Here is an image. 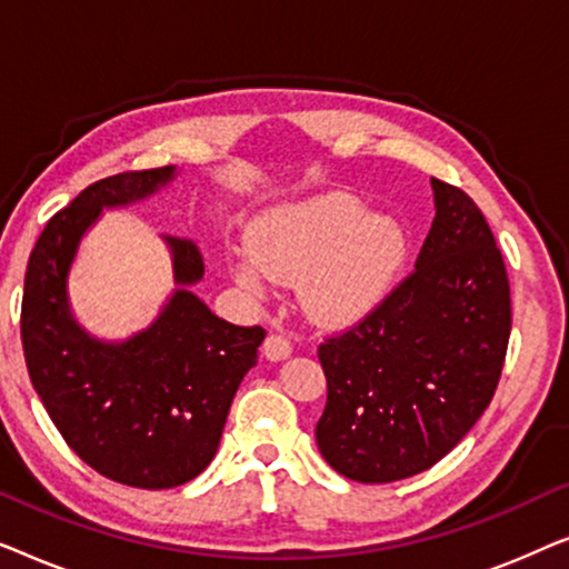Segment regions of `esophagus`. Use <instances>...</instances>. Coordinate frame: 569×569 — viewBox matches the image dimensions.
I'll list each match as a JSON object with an SVG mask.
<instances>
[{"mask_svg":"<svg viewBox=\"0 0 569 569\" xmlns=\"http://www.w3.org/2000/svg\"><path fill=\"white\" fill-rule=\"evenodd\" d=\"M292 352V341L290 337H284V333H269L267 341H263V355L269 357V360H284L287 355Z\"/></svg>","mask_w":569,"mask_h":569,"instance_id":"esophagus-1","label":"esophagus"}]
</instances>
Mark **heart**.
I'll list each match as a JSON object with an SVG mask.
<instances>
[{
    "mask_svg": "<svg viewBox=\"0 0 569 569\" xmlns=\"http://www.w3.org/2000/svg\"><path fill=\"white\" fill-rule=\"evenodd\" d=\"M248 253L251 259L232 267L248 290H261V271L277 282L300 279V302L310 316L347 323L391 292L407 259V236L393 217L365 214L355 197L326 193L261 217Z\"/></svg>",
    "mask_w": 569,
    "mask_h": 569,
    "instance_id": "heart-1",
    "label": "heart"
}]
</instances>
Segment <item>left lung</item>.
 <instances>
[{
    "label": "left lung",
    "mask_w": 569,
    "mask_h": 569,
    "mask_svg": "<svg viewBox=\"0 0 569 569\" xmlns=\"http://www.w3.org/2000/svg\"><path fill=\"white\" fill-rule=\"evenodd\" d=\"M435 220L415 271L360 323L326 339V463L362 485L427 471L477 425L500 383L510 284L469 193L432 178Z\"/></svg>",
    "instance_id": "left-lung-1"
}]
</instances>
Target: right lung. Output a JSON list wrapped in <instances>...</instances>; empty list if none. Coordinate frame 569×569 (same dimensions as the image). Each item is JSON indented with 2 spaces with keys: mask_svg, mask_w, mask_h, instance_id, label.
Instances as JSON below:
<instances>
[{
  "mask_svg": "<svg viewBox=\"0 0 569 569\" xmlns=\"http://www.w3.org/2000/svg\"><path fill=\"white\" fill-rule=\"evenodd\" d=\"M173 178L166 166L88 186L43 228L22 292V352L51 422L84 463L139 489L186 485L207 469L267 337L261 326L214 316L189 290L204 277V261L181 238H166L178 287L144 331L103 341L77 323L67 277L82 236L103 209L142 201Z\"/></svg>",
  "mask_w": 569,
  "mask_h": 569,
  "instance_id": "1",
  "label": "right lung"
}]
</instances>
